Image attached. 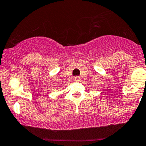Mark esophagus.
Returning <instances> with one entry per match:
<instances>
[{
    "mask_svg": "<svg viewBox=\"0 0 146 146\" xmlns=\"http://www.w3.org/2000/svg\"><path fill=\"white\" fill-rule=\"evenodd\" d=\"M80 80H81L80 77H74V81H75V82H80Z\"/></svg>",
    "mask_w": 146,
    "mask_h": 146,
    "instance_id": "obj_1",
    "label": "esophagus"
}]
</instances>
